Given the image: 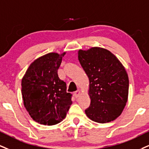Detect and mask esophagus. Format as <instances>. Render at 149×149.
I'll use <instances>...</instances> for the list:
<instances>
[{
	"mask_svg": "<svg viewBox=\"0 0 149 149\" xmlns=\"http://www.w3.org/2000/svg\"><path fill=\"white\" fill-rule=\"evenodd\" d=\"M80 90H77L76 92H75V93H74L75 97L78 98V96H80Z\"/></svg>",
	"mask_w": 149,
	"mask_h": 149,
	"instance_id": "34e87169",
	"label": "esophagus"
}]
</instances>
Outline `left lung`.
<instances>
[{
  "instance_id": "left-lung-1",
  "label": "left lung",
  "mask_w": 149,
  "mask_h": 149,
  "mask_svg": "<svg viewBox=\"0 0 149 149\" xmlns=\"http://www.w3.org/2000/svg\"><path fill=\"white\" fill-rule=\"evenodd\" d=\"M78 60L89 80L87 116L101 123L116 119L128 100L129 80L124 67L111 52L98 47L80 50Z\"/></svg>"
}]
</instances>
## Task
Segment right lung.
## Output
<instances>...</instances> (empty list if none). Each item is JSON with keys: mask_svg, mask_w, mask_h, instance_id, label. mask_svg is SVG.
Segmentation results:
<instances>
[{"mask_svg": "<svg viewBox=\"0 0 149 149\" xmlns=\"http://www.w3.org/2000/svg\"><path fill=\"white\" fill-rule=\"evenodd\" d=\"M65 53H48L34 61L21 81L23 103L36 122L57 124L65 118L72 104V94L60 80L57 70Z\"/></svg>", "mask_w": 149, "mask_h": 149, "instance_id": "add662e5", "label": "right lung"}]
</instances>
